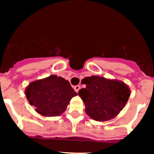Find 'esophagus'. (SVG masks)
Returning <instances> with one entry per match:
<instances>
[{
  "label": "esophagus",
  "instance_id": "esophagus-1",
  "mask_svg": "<svg viewBox=\"0 0 154 154\" xmlns=\"http://www.w3.org/2000/svg\"><path fill=\"white\" fill-rule=\"evenodd\" d=\"M80 88H81V87H80V85H75V86L74 87V89L76 92H78L79 90L80 89Z\"/></svg>",
  "mask_w": 154,
  "mask_h": 154
}]
</instances>
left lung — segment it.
Returning <instances> with one entry per match:
<instances>
[{"label": "left lung", "mask_w": 154, "mask_h": 154, "mask_svg": "<svg viewBox=\"0 0 154 154\" xmlns=\"http://www.w3.org/2000/svg\"><path fill=\"white\" fill-rule=\"evenodd\" d=\"M82 82L86 87L79 89V96L85 104V112L99 122L114 119L124 108L130 96L129 86L119 80L92 75Z\"/></svg>", "instance_id": "left-lung-1"}]
</instances>
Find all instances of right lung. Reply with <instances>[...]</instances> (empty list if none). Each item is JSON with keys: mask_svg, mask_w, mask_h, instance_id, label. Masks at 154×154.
<instances>
[{"mask_svg": "<svg viewBox=\"0 0 154 154\" xmlns=\"http://www.w3.org/2000/svg\"><path fill=\"white\" fill-rule=\"evenodd\" d=\"M24 92L30 105L45 117L60 116L77 96L68 80L55 75L31 82Z\"/></svg>", "mask_w": 154, "mask_h": 154, "instance_id": "obj_1", "label": "right lung"}]
</instances>
